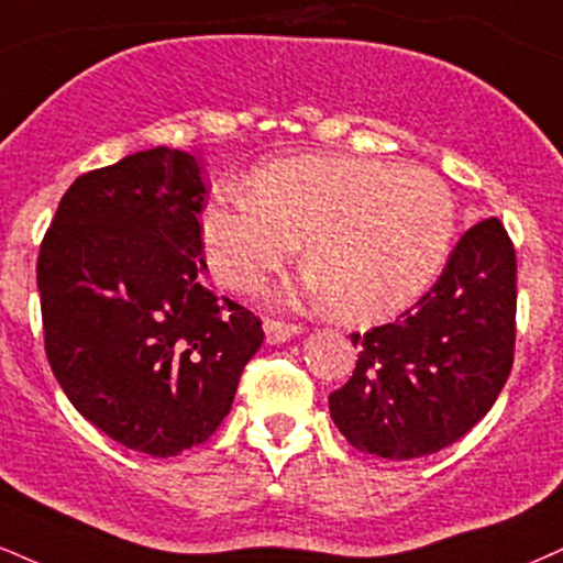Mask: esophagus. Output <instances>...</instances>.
<instances>
[{
	"instance_id": "34e87169",
	"label": "esophagus",
	"mask_w": 563,
	"mask_h": 563,
	"mask_svg": "<svg viewBox=\"0 0 563 563\" xmlns=\"http://www.w3.org/2000/svg\"><path fill=\"white\" fill-rule=\"evenodd\" d=\"M299 333H301L299 324H288L280 320H264V335H267V343H286Z\"/></svg>"
}]
</instances>
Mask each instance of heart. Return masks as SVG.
<instances>
[{"instance_id": "b5f03b06", "label": "heart", "mask_w": 563, "mask_h": 563, "mask_svg": "<svg viewBox=\"0 0 563 563\" xmlns=\"http://www.w3.org/2000/svg\"><path fill=\"white\" fill-rule=\"evenodd\" d=\"M249 186L212 196L201 212L217 280L256 290L307 239L303 296L351 320L409 307L435 280L456 235L451 188L419 167L307 154L260 167Z\"/></svg>"}]
</instances>
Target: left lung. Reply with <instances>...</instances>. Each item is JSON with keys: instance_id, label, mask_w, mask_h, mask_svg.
Returning <instances> with one entry per match:
<instances>
[{"instance_id": "obj_1", "label": "left lung", "mask_w": 563, "mask_h": 563, "mask_svg": "<svg viewBox=\"0 0 563 563\" xmlns=\"http://www.w3.org/2000/svg\"><path fill=\"white\" fill-rule=\"evenodd\" d=\"M517 254L496 217L462 235L443 275L396 322L354 333L351 380L330 417L354 449L409 462L456 443L504 390L514 364Z\"/></svg>"}]
</instances>
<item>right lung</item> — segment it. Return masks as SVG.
<instances>
[{
	"label": "right lung",
	"instance_id": "obj_1",
	"mask_svg": "<svg viewBox=\"0 0 563 563\" xmlns=\"http://www.w3.org/2000/svg\"><path fill=\"white\" fill-rule=\"evenodd\" d=\"M205 180L154 146L67 188L38 252L44 346L65 396L125 449L205 443L262 346L260 317L205 288Z\"/></svg>",
	"mask_w": 563,
	"mask_h": 563
}]
</instances>
